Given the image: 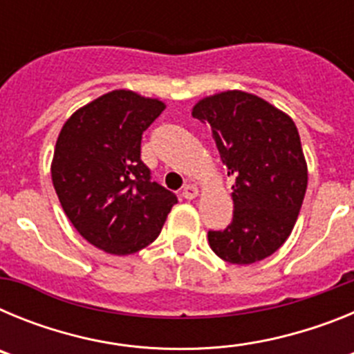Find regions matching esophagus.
<instances>
[{"label":"esophagus","mask_w":354,"mask_h":354,"mask_svg":"<svg viewBox=\"0 0 354 354\" xmlns=\"http://www.w3.org/2000/svg\"><path fill=\"white\" fill-rule=\"evenodd\" d=\"M183 196L186 200H193L198 196V189H196V186H193V184H187V186H184L183 189Z\"/></svg>","instance_id":"esophagus-1"}]
</instances>
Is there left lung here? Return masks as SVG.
Listing matches in <instances>:
<instances>
[{"mask_svg":"<svg viewBox=\"0 0 354 354\" xmlns=\"http://www.w3.org/2000/svg\"><path fill=\"white\" fill-rule=\"evenodd\" d=\"M192 115L211 126L221 161L236 177L232 223L209 230V246L230 264L270 257L292 232L308 183L292 118L241 90L204 97Z\"/></svg>","mask_w":354,"mask_h":354,"instance_id":"obj_1","label":"left lung"}]
</instances>
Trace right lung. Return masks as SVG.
<instances>
[{
    "mask_svg": "<svg viewBox=\"0 0 354 354\" xmlns=\"http://www.w3.org/2000/svg\"><path fill=\"white\" fill-rule=\"evenodd\" d=\"M165 108L159 99L113 90L72 113L58 134L55 192L74 228L102 252L129 255L149 246L177 204L140 159L143 131Z\"/></svg>",
    "mask_w": 354,
    "mask_h": 354,
    "instance_id": "obj_1",
    "label": "right lung"
}]
</instances>
